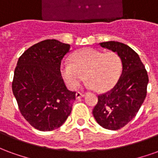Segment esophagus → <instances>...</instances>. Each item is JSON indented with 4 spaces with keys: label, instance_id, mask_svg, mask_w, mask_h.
Masks as SVG:
<instances>
[{
    "label": "esophagus",
    "instance_id": "1",
    "mask_svg": "<svg viewBox=\"0 0 158 158\" xmlns=\"http://www.w3.org/2000/svg\"><path fill=\"white\" fill-rule=\"evenodd\" d=\"M84 96H85L84 93L79 92V91H77V92H76V98H77V99H79L80 97H83Z\"/></svg>",
    "mask_w": 158,
    "mask_h": 158
}]
</instances>
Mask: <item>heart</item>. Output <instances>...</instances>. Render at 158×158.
Listing matches in <instances>:
<instances>
[{"mask_svg": "<svg viewBox=\"0 0 158 158\" xmlns=\"http://www.w3.org/2000/svg\"><path fill=\"white\" fill-rule=\"evenodd\" d=\"M122 71V61L116 52H104L91 48L79 51L72 57V62L63 61L61 66L62 77L71 89L77 88L84 78L87 86L98 91L111 89Z\"/></svg>", "mask_w": 158, "mask_h": 158, "instance_id": "1", "label": "heart"}]
</instances>
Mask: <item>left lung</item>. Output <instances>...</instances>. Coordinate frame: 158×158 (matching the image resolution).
<instances>
[{
    "label": "left lung",
    "mask_w": 158,
    "mask_h": 158,
    "mask_svg": "<svg viewBox=\"0 0 158 158\" xmlns=\"http://www.w3.org/2000/svg\"><path fill=\"white\" fill-rule=\"evenodd\" d=\"M100 45L116 52L123 69L113 89L98 96L92 113L102 127L117 130L135 117L146 98L149 79L139 55L129 45L117 41L102 42Z\"/></svg>",
    "instance_id": "8db88e82"
}]
</instances>
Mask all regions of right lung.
Returning a JSON list of instances; mask_svg holds the SVG:
<instances>
[{
	"label": "right lung",
	"instance_id": "obj_1",
	"mask_svg": "<svg viewBox=\"0 0 158 158\" xmlns=\"http://www.w3.org/2000/svg\"><path fill=\"white\" fill-rule=\"evenodd\" d=\"M70 45L45 40L19 57L12 88L19 111L35 129L51 131L65 122L72 111L75 91L67 89L61 62Z\"/></svg>",
	"mask_w": 158,
	"mask_h": 158
}]
</instances>
